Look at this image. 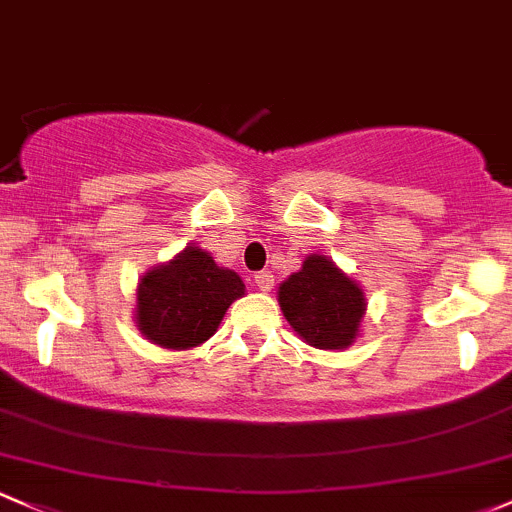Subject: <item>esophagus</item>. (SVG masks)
Returning <instances> with one entry per match:
<instances>
[{
  "label": "esophagus",
  "mask_w": 512,
  "mask_h": 512,
  "mask_svg": "<svg viewBox=\"0 0 512 512\" xmlns=\"http://www.w3.org/2000/svg\"><path fill=\"white\" fill-rule=\"evenodd\" d=\"M255 284L260 292H272L274 289V274L272 272H257L255 274Z\"/></svg>",
  "instance_id": "34e87169"
}]
</instances>
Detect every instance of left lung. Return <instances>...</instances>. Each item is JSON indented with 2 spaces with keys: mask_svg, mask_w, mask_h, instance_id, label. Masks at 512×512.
<instances>
[{
  "mask_svg": "<svg viewBox=\"0 0 512 512\" xmlns=\"http://www.w3.org/2000/svg\"><path fill=\"white\" fill-rule=\"evenodd\" d=\"M277 301L301 341L321 351L353 346L368 309L360 284L326 255L306 257L301 270L279 284Z\"/></svg>",
  "mask_w": 512,
  "mask_h": 512,
  "instance_id": "obj_1",
  "label": "left lung"
}]
</instances>
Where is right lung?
Returning a JSON list of instances; mask_svg holds the SVG:
<instances>
[{"label":"right lung","mask_w":512,"mask_h":512,"mask_svg":"<svg viewBox=\"0 0 512 512\" xmlns=\"http://www.w3.org/2000/svg\"><path fill=\"white\" fill-rule=\"evenodd\" d=\"M242 294L240 274L220 267L211 252L191 242L174 260L142 274L134 324L154 346L188 351L218 331L228 306Z\"/></svg>","instance_id":"1"}]
</instances>
